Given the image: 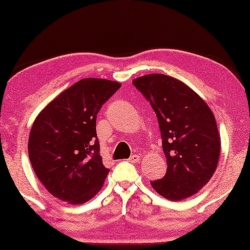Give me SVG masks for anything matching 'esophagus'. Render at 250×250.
<instances>
[{
  "label": "esophagus",
  "mask_w": 250,
  "mask_h": 250,
  "mask_svg": "<svg viewBox=\"0 0 250 250\" xmlns=\"http://www.w3.org/2000/svg\"><path fill=\"white\" fill-rule=\"evenodd\" d=\"M139 161H140V156L137 155V154H135V155H132L129 159V162H131V163H139Z\"/></svg>",
  "instance_id": "esophagus-1"
}]
</instances>
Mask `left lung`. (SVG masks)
<instances>
[{
	"label": "left lung",
	"mask_w": 250,
	"mask_h": 250,
	"mask_svg": "<svg viewBox=\"0 0 250 250\" xmlns=\"http://www.w3.org/2000/svg\"><path fill=\"white\" fill-rule=\"evenodd\" d=\"M155 111L167 157V173L150 181L172 202L195 195L210 180L219 163L221 137L206 102L173 77L152 73L132 80Z\"/></svg>",
	"instance_id": "obj_1"
}]
</instances>
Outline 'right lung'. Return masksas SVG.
<instances>
[{
  "label": "right lung",
  "instance_id": "1",
  "mask_svg": "<svg viewBox=\"0 0 250 250\" xmlns=\"http://www.w3.org/2000/svg\"><path fill=\"white\" fill-rule=\"evenodd\" d=\"M120 87L107 79H82L35 119L28 140L31 167L47 191L62 202L82 205L103 187L110 170L100 155L96 117Z\"/></svg>",
  "mask_w": 250,
  "mask_h": 250
}]
</instances>
